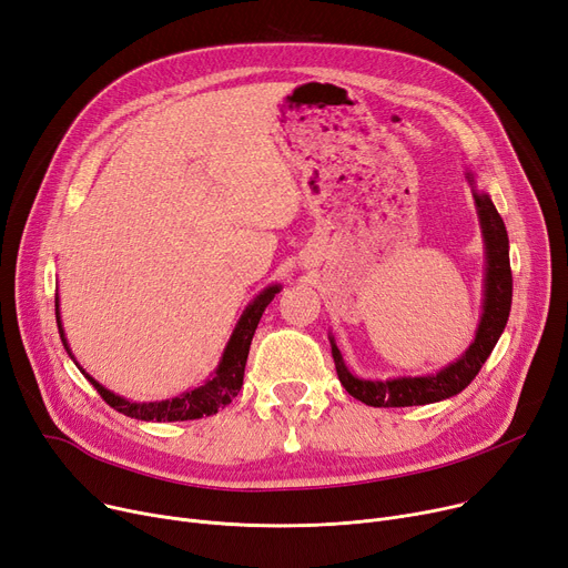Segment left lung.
Masks as SVG:
<instances>
[{
  "instance_id": "obj_1",
  "label": "left lung",
  "mask_w": 568,
  "mask_h": 568,
  "mask_svg": "<svg viewBox=\"0 0 568 568\" xmlns=\"http://www.w3.org/2000/svg\"><path fill=\"white\" fill-rule=\"evenodd\" d=\"M471 179V176H469ZM476 206H479L481 227L486 236L488 251V274H486V304L484 317L476 332L474 343L465 352V356L449 368L439 371L428 377H400L389 382H371L354 377L345 364L343 356L332 341V354L336 362V373L345 392L371 407H409V405H428L444 398L460 394L465 386L479 375L481 366L497 345L506 320L511 313V296H514V276L509 262V234H506L504 221L497 214L493 200L484 193H474Z\"/></svg>"
}]
</instances>
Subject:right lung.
Returning <instances> with one entry per match:
<instances>
[{
  "instance_id": "right-lung-1",
  "label": "right lung",
  "mask_w": 568,
  "mask_h": 568,
  "mask_svg": "<svg viewBox=\"0 0 568 568\" xmlns=\"http://www.w3.org/2000/svg\"><path fill=\"white\" fill-rule=\"evenodd\" d=\"M281 287H266L264 292H260L255 296V302L246 308V313L239 320L236 329L225 347L223 362L216 371V377L209 379L206 384L197 386L193 392H186L179 398L172 400H163V403H129L124 398H119L114 394H110L108 389L87 375V379L94 384V389L99 392V396L114 407L116 412H122L131 419H142V422H193V419H202V416H212L219 409H223L225 405L232 403V398L242 392L244 384V368H246V359H248V349H251V341L253 334L257 329V322L264 313V308L272 304V300L276 296ZM54 311H57V326H59V336H62V343L67 347V338H64V329L62 322H59V302L54 296ZM69 349V347H67ZM71 354V352H69Z\"/></svg>"
}]
</instances>
